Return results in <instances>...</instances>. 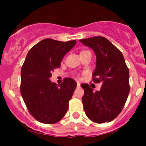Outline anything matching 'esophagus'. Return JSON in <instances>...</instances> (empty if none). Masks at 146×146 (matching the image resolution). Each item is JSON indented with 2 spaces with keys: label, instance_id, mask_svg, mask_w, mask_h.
<instances>
[{
  "label": "esophagus",
  "instance_id": "esophagus-1",
  "mask_svg": "<svg viewBox=\"0 0 146 146\" xmlns=\"http://www.w3.org/2000/svg\"><path fill=\"white\" fill-rule=\"evenodd\" d=\"M77 87L78 88H80V83L79 82H77Z\"/></svg>",
  "mask_w": 146,
  "mask_h": 146
}]
</instances>
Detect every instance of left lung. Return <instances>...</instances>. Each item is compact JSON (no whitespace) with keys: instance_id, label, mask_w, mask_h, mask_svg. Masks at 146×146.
<instances>
[{"instance_id":"8db88e82","label":"left lung","mask_w":146,"mask_h":146,"mask_svg":"<svg viewBox=\"0 0 146 146\" xmlns=\"http://www.w3.org/2000/svg\"><path fill=\"white\" fill-rule=\"evenodd\" d=\"M96 55V68L92 74L95 83L102 82L100 91L93 92L83 83L82 98L85 114L98 123L110 122L120 114L130 91L129 71L123 54L103 36L80 39Z\"/></svg>"}]
</instances>
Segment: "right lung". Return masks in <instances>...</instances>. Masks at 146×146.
<instances>
[{
    "instance_id": "right-lung-1",
    "label": "right lung",
    "mask_w": 146,
    "mask_h": 146,
    "mask_svg": "<svg viewBox=\"0 0 146 146\" xmlns=\"http://www.w3.org/2000/svg\"><path fill=\"white\" fill-rule=\"evenodd\" d=\"M76 44V40L64 42L45 39L27 53L21 69L20 92L29 113L38 121L57 123L67 112L76 82L66 78L57 85L49 78Z\"/></svg>"
}]
</instances>
